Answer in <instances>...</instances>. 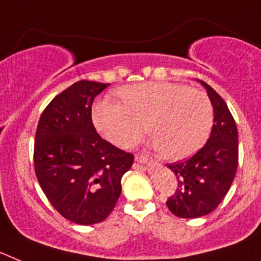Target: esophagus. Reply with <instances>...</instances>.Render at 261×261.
<instances>
[{
  "instance_id": "esophagus-1",
  "label": "esophagus",
  "mask_w": 261,
  "mask_h": 261,
  "mask_svg": "<svg viewBox=\"0 0 261 261\" xmlns=\"http://www.w3.org/2000/svg\"><path fill=\"white\" fill-rule=\"evenodd\" d=\"M136 161H137L138 163H142V165H151V163H153V161H151L150 158H147L146 155H142V154L136 156Z\"/></svg>"
}]
</instances>
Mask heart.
Wrapping results in <instances>:
<instances>
[{"instance_id": "heart-1", "label": "heart", "mask_w": 261, "mask_h": 261, "mask_svg": "<svg viewBox=\"0 0 261 261\" xmlns=\"http://www.w3.org/2000/svg\"><path fill=\"white\" fill-rule=\"evenodd\" d=\"M117 95L123 103L105 96L91 110L95 129L115 146H135L145 123L153 146L165 158L181 161L199 151L211 133L213 106L200 90L176 82L147 81L120 87Z\"/></svg>"}]
</instances>
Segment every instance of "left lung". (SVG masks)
Wrapping results in <instances>:
<instances>
[{"mask_svg": "<svg viewBox=\"0 0 261 261\" xmlns=\"http://www.w3.org/2000/svg\"><path fill=\"white\" fill-rule=\"evenodd\" d=\"M197 81L208 93L214 120L204 147L184 162L167 166L176 176L177 190L166 204L180 218L212 213L229 192L238 167V130L229 107L216 90Z\"/></svg>", "mask_w": 261, "mask_h": 261, "instance_id": "1", "label": "left lung"}]
</instances>
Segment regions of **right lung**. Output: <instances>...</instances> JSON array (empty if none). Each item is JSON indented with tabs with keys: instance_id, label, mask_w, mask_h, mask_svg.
Instances as JSON below:
<instances>
[{
	"instance_id": "add662e5",
	"label": "right lung",
	"mask_w": 261,
	"mask_h": 261,
	"mask_svg": "<svg viewBox=\"0 0 261 261\" xmlns=\"http://www.w3.org/2000/svg\"><path fill=\"white\" fill-rule=\"evenodd\" d=\"M110 84L78 81L53 98L39 120L34 163L53 208L78 225L105 221L121 193L133 154L96 133L91 106Z\"/></svg>"
}]
</instances>
